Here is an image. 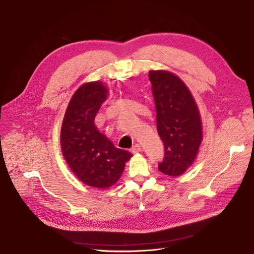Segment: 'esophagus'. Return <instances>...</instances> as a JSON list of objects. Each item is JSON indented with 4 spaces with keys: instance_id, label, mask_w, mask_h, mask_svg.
Returning a JSON list of instances; mask_svg holds the SVG:
<instances>
[{
    "instance_id": "1",
    "label": "esophagus",
    "mask_w": 254,
    "mask_h": 254,
    "mask_svg": "<svg viewBox=\"0 0 254 254\" xmlns=\"http://www.w3.org/2000/svg\"><path fill=\"white\" fill-rule=\"evenodd\" d=\"M131 153H133V154H135V153H139V152H141L142 151V148H141V146L139 145V144H135V145H133L132 146V148H131Z\"/></svg>"
}]
</instances>
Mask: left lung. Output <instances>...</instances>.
Segmentation results:
<instances>
[{
	"label": "left lung",
	"instance_id": "1",
	"mask_svg": "<svg viewBox=\"0 0 254 254\" xmlns=\"http://www.w3.org/2000/svg\"><path fill=\"white\" fill-rule=\"evenodd\" d=\"M157 110V130L164 144V158L158 169L179 176L194 161L201 142V123L195 101L177 76L150 71Z\"/></svg>",
	"mask_w": 254,
	"mask_h": 254
}]
</instances>
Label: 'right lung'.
<instances>
[{"label": "right lung", "instance_id": "obj_1", "mask_svg": "<svg viewBox=\"0 0 254 254\" xmlns=\"http://www.w3.org/2000/svg\"><path fill=\"white\" fill-rule=\"evenodd\" d=\"M106 97L102 83L82 85L67 105L61 131L62 151L68 167L82 182L97 189H107L117 182L132 156L114 147L94 125Z\"/></svg>", "mask_w": 254, "mask_h": 254}]
</instances>
